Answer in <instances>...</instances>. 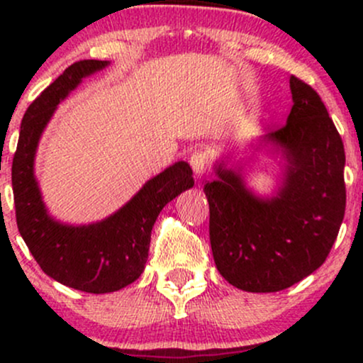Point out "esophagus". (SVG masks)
Listing matches in <instances>:
<instances>
[{
	"instance_id": "obj_1",
	"label": "esophagus",
	"mask_w": 363,
	"mask_h": 363,
	"mask_svg": "<svg viewBox=\"0 0 363 363\" xmlns=\"http://www.w3.org/2000/svg\"><path fill=\"white\" fill-rule=\"evenodd\" d=\"M189 164H191V167H193L196 176L201 177L203 172L206 170V165H208L206 152H203V150H194L189 157Z\"/></svg>"
}]
</instances>
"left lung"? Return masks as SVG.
<instances>
[{
  "mask_svg": "<svg viewBox=\"0 0 363 363\" xmlns=\"http://www.w3.org/2000/svg\"><path fill=\"white\" fill-rule=\"evenodd\" d=\"M289 121L266 138L285 150L289 167L277 198L259 199L234 170L208 181L210 242L230 285L254 294L289 289L326 261L347 206L345 148L326 106L309 83L290 77Z\"/></svg>",
  "mask_w": 363,
  "mask_h": 363,
  "instance_id": "1",
  "label": "left lung"
}]
</instances>
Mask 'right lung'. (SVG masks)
I'll list each match as a JSON object with an SVG mask.
<instances>
[{
  "instance_id": "add662e5",
  "label": "right lung",
  "mask_w": 363,
  "mask_h": 363,
  "mask_svg": "<svg viewBox=\"0 0 363 363\" xmlns=\"http://www.w3.org/2000/svg\"><path fill=\"white\" fill-rule=\"evenodd\" d=\"M104 66L107 61L73 62L28 106L11 165L16 225L28 251L48 277L89 294H109L140 278L158 213L194 184L189 165L177 162L150 179L118 213L99 223L68 227L45 213L34 177L37 143L60 101L83 77Z\"/></svg>"
}]
</instances>
